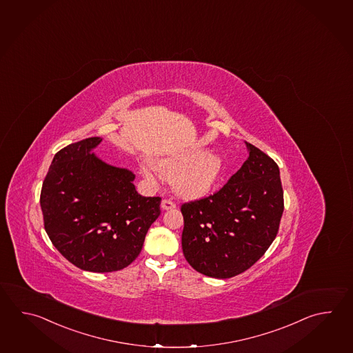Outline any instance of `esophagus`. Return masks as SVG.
Instances as JSON below:
<instances>
[{"label":"esophagus","instance_id":"1","mask_svg":"<svg viewBox=\"0 0 353 353\" xmlns=\"http://www.w3.org/2000/svg\"><path fill=\"white\" fill-rule=\"evenodd\" d=\"M161 208L162 210H172L176 209V203L174 202L171 201V200H162V203H161Z\"/></svg>","mask_w":353,"mask_h":353}]
</instances>
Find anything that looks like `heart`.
I'll list each match as a JSON object with an SVG mask.
<instances>
[{
    "label": "heart",
    "mask_w": 353,
    "mask_h": 353,
    "mask_svg": "<svg viewBox=\"0 0 353 353\" xmlns=\"http://www.w3.org/2000/svg\"><path fill=\"white\" fill-rule=\"evenodd\" d=\"M223 171V159L214 152L188 150L156 159V167L144 159L141 172L156 185L162 177L172 181L176 194L188 199H200L214 188Z\"/></svg>",
    "instance_id": "1"
}]
</instances>
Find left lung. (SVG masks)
<instances>
[{
  "mask_svg": "<svg viewBox=\"0 0 353 353\" xmlns=\"http://www.w3.org/2000/svg\"><path fill=\"white\" fill-rule=\"evenodd\" d=\"M246 144L249 157L223 188L181 206L182 252L206 276L226 279L248 270L264 255L284 211L279 167Z\"/></svg>",
  "mask_w": 353,
  "mask_h": 353,
  "instance_id": "obj_1",
  "label": "left lung"
}]
</instances>
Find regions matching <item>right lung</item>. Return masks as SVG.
Instances as JSON below:
<instances>
[{"label":"right lung","instance_id":"1","mask_svg":"<svg viewBox=\"0 0 353 353\" xmlns=\"http://www.w3.org/2000/svg\"><path fill=\"white\" fill-rule=\"evenodd\" d=\"M101 137L69 144L54 156L40 205L52 245L93 273L117 272L136 260L161 214V197H143L134 173L108 165L93 150Z\"/></svg>","mask_w":353,"mask_h":353}]
</instances>
